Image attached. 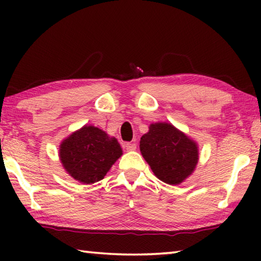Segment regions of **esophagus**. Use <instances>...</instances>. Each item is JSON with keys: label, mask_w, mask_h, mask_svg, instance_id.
<instances>
[{"label": "esophagus", "mask_w": 261, "mask_h": 261, "mask_svg": "<svg viewBox=\"0 0 261 261\" xmlns=\"http://www.w3.org/2000/svg\"><path fill=\"white\" fill-rule=\"evenodd\" d=\"M125 148H126V151H136L137 145L135 143H126Z\"/></svg>", "instance_id": "obj_1"}]
</instances>
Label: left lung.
<instances>
[{
	"instance_id": "obj_1",
	"label": "left lung",
	"mask_w": 261,
	"mask_h": 261,
	"mask_svg": "<svg viewBox=\"0 0 261 261\" xmlns=\"http://www.w3.org/2000/svg\"><path fill=\"white\" fill-rule=\"evenodd\" d=\"M139 147L153 174L170 185L183 183L193 174L199 160L197 141L169 122L149 124Z\"/></svg>"
}]
</instances>
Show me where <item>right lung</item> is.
Returning a JSON list of instances; mask_svg holds the SVG:
<instances>
[{
    "label": "right lung",
    "mask_w": 261,
    "mask_h": 261,
    "mask_svg": "<svg viewBox=\"0 0 261 261\" xmlns=\"http://www.w3.org/2000/svg\"><path fill=\"white\" fill-rule=\"evenodd\" d=\"M122 154L121 145L115 137L87 124L62 140L59 148L64 170L83 184L102 179Z\"/></svg>",
    "instance_id": "1"
}]
</instances>
